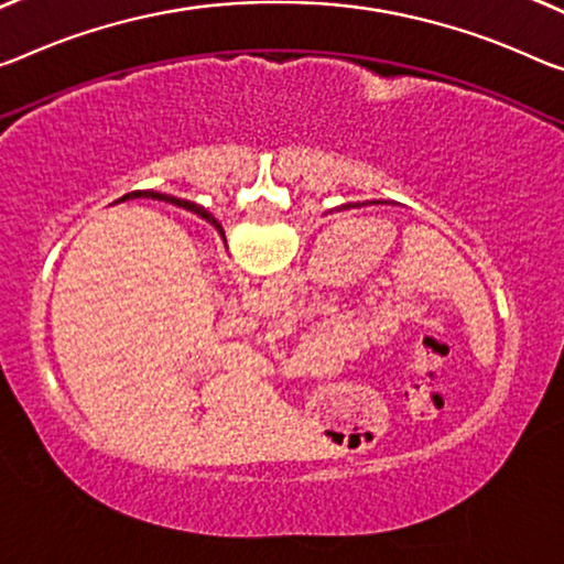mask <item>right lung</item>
I'll list each match as a JSON object with an SVG mask.
<instances>
[{
    "mask_svg": "<svg viewBox=\"0 0 564 564\" xmlns=\"http://www.w3.org/2000/svg\"><path fill=\"white\" fill-rule=\"evenodd\" d=\"M128 196H145V198H159V202H173V204L184 206V209H188V212H194V214H198V216H204V219L214 221L212 216L202 209V206H196V204H192V202H181V198H171V196H166V194H155V192H133V194H128ZM128 196H123V198H128ZM214 224H216V221H214Z\"/></svg>",
    "mask_w": 564,
    "mask_h": 564,
    "instance_id": "1",
    "label": "right lung"
}]
</instances>
